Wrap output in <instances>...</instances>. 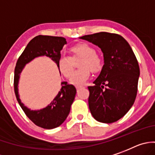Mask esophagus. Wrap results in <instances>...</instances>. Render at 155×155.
Here are the masks:
<instances>
[{
  "label": "esophagus",
  "instance_id": "esophagus-1",
  "mask_svg": "<svg viewBox=\"0 0 155 155\" xmlns=\"http://www.w3.org/2000/svg\"><path fill=\"white\" fill-rule=\"evenodd\" d=\"M83 86H76V90H79V89H81V88H83Z\"/></svg>",
  "mask_w": 155,
  "mask_h": 155
}]
</instances>
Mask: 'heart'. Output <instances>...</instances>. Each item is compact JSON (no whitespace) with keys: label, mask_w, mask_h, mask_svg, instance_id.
Returning <instances> with one entry per match:
<instances>
[{"label":"heart","mask_w":155,"mask_h":155,"mask_svg":"<svg viewBox=\"0 0 155 155\" xmlns=\"http://www.w3.org/2000/svg\"><path fill=\"white\" fill-rule=\"evenodd\" d=\"M70 57L62 56L58 62V69L65 77L70 78L74 65L72 61L76 58H81L79 63L81 68L74 74L70 79L72 84L82 85L90 78L91 72L98 73L103 69L104 60L101 55L95 51V48L91 45L86 42H79L72 45L69 48Z\"/></svg>","instance_id":"1"}]
</instances>
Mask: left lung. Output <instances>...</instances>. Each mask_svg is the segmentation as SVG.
<instances>
[{
    "label": "left lung",
    "mask_w": 155,
    "mask_h": 155,
    "mask_svg": "<svg viewBox=\"0 0 155 155\" xmlns=\"http://www.w3.org/2000/svg\"><path fill=\"white\" fill-rule=\"evenodd\" d=\"M101 48L104 65L89 86V108L97 121L111 124L131 108L137 93L140 68L131 47L121 35L99 32L80 37Z\"/></svg>",
    "instance_id": "obj_1"
}]
</instances>
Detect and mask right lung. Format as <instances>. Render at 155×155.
Returning a JSON list of instances; mask_svg holds the SVG:
<instances>
[{
  "label": "right lung",
  "instance_id": "add662e5",
  "mask_svg": "<svg viewBox=\"0 0 155 155\" xmlns=\"http://www.w3.org/2000/svg\"><path fill=\"white\" fill-rule=\"evenodd\" d=\"M66 39L63 37L50 35H38L29 41L26 48L17 61L14 76L15 96L19 105L28 117L38 127L45 129H53L60 126L70 112L71 105L75 99L76 90L73 85L67 82L62 83V88L53 101L45 108L40 110H31L21 104L18 93L19 76L25 65L35 57L46 55L57 64L61 57V50Z\"/></svg>",
  "mask_w": 155,
  "mask_h": 155
}]
</instances>
